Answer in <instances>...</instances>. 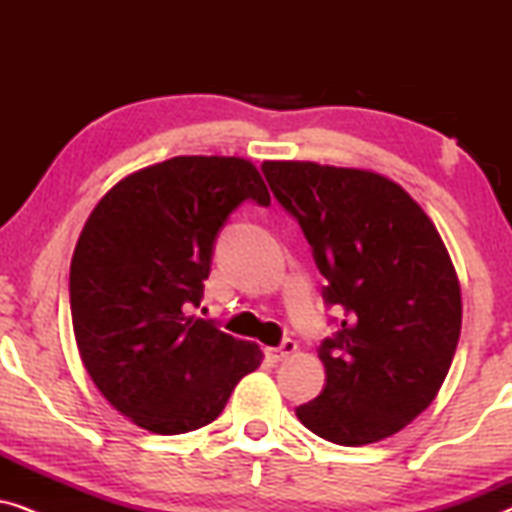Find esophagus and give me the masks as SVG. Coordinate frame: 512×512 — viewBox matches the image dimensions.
I'll return each mask as SVG.
<instances>
[{
	"label": "esophagus",
	"instance_id": "34e87169",
	"mask_svg": "<svg viewBox=\"0 0 512 512\" xmlns=\"http://www.w3.org/2000/svg\"><path fill=\"white\" fill-rule=\"evenodd\" d=\"M298 352V345L293 340H284L279 347H265V356L270 361H284Z\"/></svg>",
	"mask_w": 512,
	"mask_h": 512
}]
</instances>
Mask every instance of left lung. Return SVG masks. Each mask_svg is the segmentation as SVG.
Wrapping results in <instances>:
<instances>
[{"mask_svg":"<svg viewBox=\"0 0 512 512\" xmlns=\"http://www.w3.org/2000/svg\"><path fill=\"white\" fill-rule=\"evenodd\" d=\"M261 170L328 279L324 300L345 310L319 347L326 387L296 415L347 447L394 436L438 396L459 342L461 289L443 237L384 174L312 160Z\"/></svg>","mask_w":512,"mask_h":512,"instance_id":"8db88e82","label":"left lung"}]
</instances>
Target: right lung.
Segmentation results:
<instances>
[{"label":"right lung","mask_w":512,"mask_h":512,"mask_svg":"<svg viewBox=\"0 0 512 512\" xmlns=\"http://www.w3.org/2000/svg\"><path fill=\"white\" fill-rule=\"evenodd\" d=\"M247 198L270 205L251 160L177 156L111 186L81 230L69 268L76 347L100 394L146 431L207 426L261 366L256 342L188 314L216 233Z\"/></svg>","instance_id":"1"}]
</instances>
